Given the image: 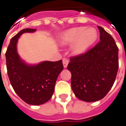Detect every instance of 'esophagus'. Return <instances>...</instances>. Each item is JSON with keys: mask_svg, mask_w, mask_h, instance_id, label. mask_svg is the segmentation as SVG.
I'll list each match as a JSON object with an SVG mask.
<instances>
[{"mask_svg": "<svg viewBox=\"0 0 126 126\" xmlns=\"http://www.w3.org/2000/svg\"><path fill=\"white\" fill-rule=\"evenodd\" d=\"M68 63H69V60L66 58H64L63 59V67H67V65H68Z\"/></svg>", "mask_w": 126, "mask_h": 126, "instance_id": "esophagus-1", "label": "esophagus"}]
</instances>
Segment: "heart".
Masks as SVG:
<instances>
[{
	"instance_id": "obj_1",
	"label": "heart",
	"mask_w": 126,
	"mask_h": 126,
	"mask_svg": "<svg viewBox=\"0 0 126 126\" xmlns=\"http://www.w3.org/2000/svg\"><path fill=\"white\" fill-rule=\"evenodd\" d=\"M98 38L97 31L93 28L79 26L67 30L60 36L63 45L72 44V52L75 55L85 53Z\"/></svg>"
}]
</instances>
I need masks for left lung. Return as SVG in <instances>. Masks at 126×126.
I'll use <instances>...</instances> for the list:
<instances>
[{
  "label": "left lung",
  "instance_id": "1",
  "mask_svg": "<svg viewBox=\"0 0 126 126\" xmlns=\"http://www.w3.org/2000/svg\"><path fill=\"white\" fill-rule=\"evenodd\" d=\"M100 40L84 54L70 58L72 89L77 98L95 102L106 95L114 83L119 69V49L114 38L98 26Z\"/></svg>",
  "mask_w": 126,
  "mask_h": 126
}]
</instances>
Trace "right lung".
<instances>
[{
	"label": "right lung",
	"mask_w": 126,
	"mask_h": 126,
	"mask_svg": "<svg viewBox=\"0 0 126 126\" xmlns=\"http://www.w3.org/2000/svg\"><path fill=\"white\" fill-rule=\"evenodd\" d=\"M35 31L25 28L12 37L5 57L7 75L16 93L29 105H40L52 97L56 81L63 65L62 60L31 65L21 59L16 47L19 38L23 33H34Z\"/></svg>",
	"instance_id": "obj_1"
}]
</instances>
